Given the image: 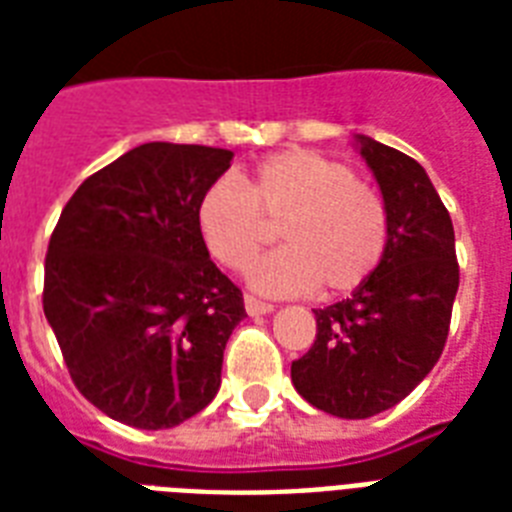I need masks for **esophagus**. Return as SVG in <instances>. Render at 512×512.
I'll use <instances>...</instances> for the list:
<instances>
[{
  "mask_svg": "<svg viewBox=\"0 0 512 512\" xmlns=\"http://www.w3.org/2000/svg\"><path fill=\"white\" fill-rule=\"evenodd\" d=\"M244 308H247L249 316H265V313L273 311L271 303H263V300H257L255 295H244Z\"/></svg>",
  "mask_w": 512,
  "mask_h": 512,
  "instance_id": "obj_1",
  "label": "esophagus"
}]
</instances>
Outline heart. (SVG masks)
Wrapping results in <instances>:
<instances>
[{"label": "heart", "instance_id": "b5f03b06", "mask_svg": "<svg viewBox=\"0 0 512 512\" xmlns=\"http://www.w3.org/2000/svg\"><path fill=\"white\" fill-rule=\"evenodd\" d=\"M271 225H279L284 249L257 265L252 284L276 295L353 292L380 268L390 236L382 193L345 162L308 148L268 156L244 188L220 177L196 207L207 252L236 273L255 263Z\"/></svg>", "mask_w": 512, "mask_h": 512}]
</instances>
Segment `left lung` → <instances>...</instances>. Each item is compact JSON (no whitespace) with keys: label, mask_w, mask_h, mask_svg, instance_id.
Returning <instances> with one entry per match:
<instances>
[{"label":"left lung","mask_w":512,"mask_h":512,"mask_svg":"<svg viewBox=\"0 0 512 512\" xmlns=\"http://www.w3.org/2000/svg\"><path fill=\"white\" fill-rule=\"evenodd\" d=\"M358 143L388 207V249L348 300L313 311L316 340L292 361L297 393L345 420L385 412L428 377L460 287L452 217L430 177L396 148Z\"/></svg>","instance_id":"8db88e82"}]
</instances>
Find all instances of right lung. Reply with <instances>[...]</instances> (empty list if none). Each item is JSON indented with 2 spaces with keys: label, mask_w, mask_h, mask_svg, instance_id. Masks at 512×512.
<instances>
[{
  "label": "right lung",
  "mask_w": 512,
  "mask_h": 512,
  "mask_svg": "<svg viewBox=\"0 0 512 512\" xmlns=\"http://www.w3.org/2000/svg\"><path fill=\"white\" fill-rule=\"evenodd\" d=\"M225 148L143 143L84 180L44 257V316L71 380L111 420L140 430L191 420L220 388L241 289L209 260L201 193Z\"/></svg>",
  "instance_id": "1"
}]
</instances>
